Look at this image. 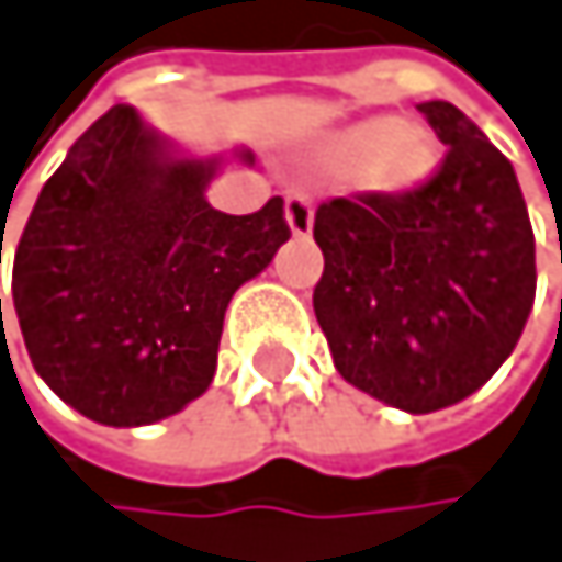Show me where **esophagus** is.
<instances>
[{
  "label": "esophagus",
  "instance_id": "esophagus-1",
  "mask_svg": "<svg viewBox=\"0 0 562 562\" xmlns=\"http://www.w3.org/2000/svg\"><path fill=\"white\" fill-rule=\"evenodd\" d=\"M286 222L293 235H310L313 232V199L306 191H293L286 195Z\"/></svg>",
  "mask_w": 562,
  "mask_h": 562
}]
</instances>
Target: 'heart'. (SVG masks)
Wrapping results in <instances>:
<instances>
[{"label":"heart","instance_id":"b5f03b06","mask_svg":"<svg viewBox=\"0 0 562 562\" xmlns=\"http://www.w3.org/2000/svg\"><path fill=\"white\" fill-rule=\"evenodd\" d=\"M323 158L378 195H407L428 181L438 150L428 131L394 117H371L337 131L323 144Z\"/></svg>","mask_w":562,"mask_h":562}]
</instances>
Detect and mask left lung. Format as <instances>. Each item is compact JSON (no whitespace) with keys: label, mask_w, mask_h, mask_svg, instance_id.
Returning a JSON list of instances; mask_svg holds the SVG:
<instances>
[{"label":"left lung","mask_w":562,"mask_h":562,"mask_svg":"<svg viewBox=\"0 0 562 562\" xmlns=\"http://www.w3.org/2000/svg\"><path fill=\"white\" fill-rule=\"evenodd\" d=\"M418 111L448 147L407 195L323 202L313 310L347 384L428 415L513 353L536 296V239L509 158L456 103Z\"/></svg>","instance_id":"obj_1"}]
</instances>
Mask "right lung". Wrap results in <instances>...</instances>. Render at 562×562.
<instances>
[{
  "label": "right lung",
  "instance_id": "add662e5",
  "mask_svg": "<svg viewBox=\"0 0 562 562\" xmlns=\"http://www.w3.org/2000/svg\"><path fill=\"white\" fill-rule=\"evenodd\" d=\"M215 171L218 158H175L117 103L43 184L12 303L36 374L83 418L155 425L205 394L232 293L290 239L283 199L252 215L212 209Z\"/></svg>",
  "mask_w": 562,
  "mask_h": 562
}]
</instances>
